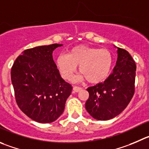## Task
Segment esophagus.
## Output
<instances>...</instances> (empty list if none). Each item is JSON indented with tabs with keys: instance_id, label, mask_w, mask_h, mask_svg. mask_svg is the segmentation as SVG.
<instances>
[{
	"instance_id": "obj_1",
	"label": "esophagus",
	"mask_w": 149,
	"mask_h": 149,
	"mask_svg": "<svg viewBox=\"0 0 149 149\" xmlns=\"http://www.w3.org/2000/svg\"><path fill=\"white\" fill-rule=\"evenodd\" d=\"M80 90H82V88L78 87V86H74L73 87V91L74 92H79Z\"/></svg>"
}]
</instances>
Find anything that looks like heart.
Wrapping results in <instances>:
<instances>
[{
	"label": "heart",
	"instance_id": "b5f03b06",
	"mask_svg": "<svg viewBox=\"0 0 149 149\" xmlns=\"http://www.w3.org/2000/svg\"><path fill=\"white\" fill-rule=\"evenodd\" d=\"M56 63L65 80H72L79 66L81 74L77 80H87L89 83L98 84L104 81L110 75L113 56L108 49L82 45L72 47L67 55H59Z\"/></svg>",
	"mask_w": 149,
	"mask_h": 149
}]
</instances>
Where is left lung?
<instances>
[{
    "label": "left lung",
    "instance_id": "obj_1",
    "mask_svg": "<svg viewBox=\"0 0 149 149\" xmlns=\"http://www.w3.org/2000/svg\"><path fill=\"white\" fill-rule=\"evenodd\" d=\"M117 49L118 58L113 73L104 82L87 88L89 98L86 109L93 118L100 121L110 120L119 115L134 93L135 62L127 50Z\"/></svg>",
    "mask_w": 149,
    "mask_h": 149
}]
</instances>
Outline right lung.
<instances>
[{
  "label": "right lung",
  "mask_w": 149,
  "mask_h": 149,
  "mask_svg": "<svg viewBox=\"0 0 149 149\" xmlns=\"http://www.w3.org/2000/svg\"><path fill=\"white\" fill-rule=\"evenodd\" d=\"M62 45L25 49L12 66L11 78L17 104L33 121L42 124L57 120L63 113L72 87L60 75L52 52Z\"/></svg>",
  "instance_id": "add662e5"
}]
</instances>
